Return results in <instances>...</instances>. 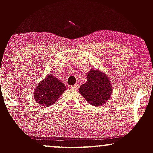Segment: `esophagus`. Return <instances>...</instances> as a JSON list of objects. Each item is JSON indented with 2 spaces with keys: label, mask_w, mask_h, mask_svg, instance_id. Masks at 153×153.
<instances>
[{
  "label": "esophagus",
  "mask_w": 153,
  "mask_h": 153,
  "mask_svg": "<svg viewBox=\"0 0 153 153\" xmlns=\"http://www.w3.org/2000/svg\"><path fill=\"white\" fill-rule=\"evenodd\" d=\"M78 87H79L78 84H75V85H71V86H70V88L73 89V90H76V89L78 88Z\"/></svg>",
  "instance_id": "obj_1"
}]
</instances>
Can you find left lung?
<instances>
[{
  "instance_id": "8db88e82",
  "label": "left lung",
  "mask_w": 153,
  "mask_h": 153,
  "mask_svg": "<svg viewBox=\"0 0 153 153\" xmlns=\"http://www.w3.org/2000/svg\"><path fill=\"white\" fill-rule=\"evenodd\" d=\"M79 91L87 102L94 106H101L111 97L112 86L104 73L93 69L88 73L87 82L82 84Z\"/></svg>"
}]
</instances>
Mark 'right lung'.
I'll list each match as a JSON object with an SVG mask.
<instances>
[{
    "label": "right lung",
    "mask_w": 153,
    "mask_h": 153,
    "mask_svg": "<svg viewBox=\"0 0 153 153\" xmlns=\"http://www.w3.org/2000/svg\"><path fill=\"white\" fill-rule=\"evenodd\" d=\"M66 90L65 85L54 75H47L35 89V101L44 107L52 106Z\"/></svg>",
    "instance_id": "1"
}]
</instances>
